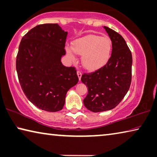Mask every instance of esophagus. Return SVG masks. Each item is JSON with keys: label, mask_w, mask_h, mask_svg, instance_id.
<instances>
[{"label": "esophagus", "mask_w": 157, "mask_h": 157, "mask_svg": "<svg viewBox=\"0 0 157 157\" xmlns=\"http://www.w3.org/2000/svg\"><path fill=\"white\" fill-rule=\"evenodd\" d=\"M77 74H78V78L79 80H81V78H82V73L80 71H78L77 72Z\"/></svg>", "instance_id": "1"}]
</instances>
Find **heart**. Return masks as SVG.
<instances>
[{
  "instance_id": "heart-1",
  "label": "heart",
  "mask_w": 157,
  "mask_h": 157,
  "mask_svg": "<svg viewBox=\"0 0 157 157\" xmlns=\"http://www.w3.org/2000/svg\"><path fill=\"white\" fill-rule=\"evenodd\" d=\"M113 44L108 37L87 35L75 40L73 47H66L68 58L75 59V53L82 55V66L89 71H96L105 66L110 60Z\"/></svg>"
}]
</instances>
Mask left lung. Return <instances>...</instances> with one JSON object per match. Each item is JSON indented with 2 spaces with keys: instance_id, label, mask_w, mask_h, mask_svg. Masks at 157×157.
Segmentation results:
<instances>
[{
  "instance_id": "obj_1",
  "label": "left lung",
  "mask_w": 157,
  "mask_h": 157,
  "mask_svg": "<svg viewBox=\"0 0 157 157\" xmlns=\"http://www.w3.org/2000/svg\"><path fill=\"white\" fill-rule=\"evenodd\" d=\"M113 44L110 60L94 73L82 75V82L88 87L84 105L89 110L100 113L110 110L122 101L130 87L132 54L123 37L103 26Z\"/></svg>"
}]
</instances>
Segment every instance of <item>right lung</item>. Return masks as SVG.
<instances>
[{
	"mask_svg": "<svg viewBox=\"0 0 157 157\" xmlns=\"http://www.w3.org/2000/svg\"><path fill=\"white\" fill-rule=\"evenodd\" d=\"M67 35L57 24L38 25L19 47L16 69L22 90L33 105L47 112L62 110L67 92L79 81L75 68L61 61Z\"/></svg>",
	"mask_w": 157,
	"mask_h": 157,
	"instance_id": "1",
	"label": "right lung"
}]
</instances>
